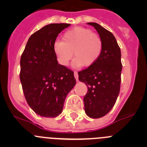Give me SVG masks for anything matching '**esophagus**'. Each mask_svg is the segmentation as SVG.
Wrapping results in <instances>:
<instances>
[{"instance_id": "obj_1", "label": "esophagus", "mask_w": 147, "mask_h": 147, "mask_svg": "<svg viewBox=\"0 0 147 147\" xmlns=\"http://www.w3.org/2000/svg\"><path fill=\"white\" fill-rule=\"evenodd\" d=\"M74 76H75L76 80L78 81V72H76V71H75V72H74Z\"/></svg>"}]
</instances>
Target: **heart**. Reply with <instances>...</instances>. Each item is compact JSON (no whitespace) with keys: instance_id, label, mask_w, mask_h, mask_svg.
I'll use <instances>...</instances> for the list:
<instances>
[{"instance_id":"b5f03b06","label":"heart","mask_w":147,"mask_h":147,"mask_svg":"<svg viewBox=\"0 0 147 147\" xmlns=\"http://www.w3.org/2000/svg\"><path fill=\"white\" fill-rule=\"evenodd\" d=\"M63 41L56 40L53 51L59 64L67 66L74 56L73 65L80 67H90L97 62L103 48L101 37L90 28L75 27L67 30L63 35Z\"/></svg>"}]
</instances>
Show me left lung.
<instances>
[{
  "instance_id": "8db88e82",
  "label": "left lung",
  "mask_w": 147,
  "mask_h": 147,
  "mask_svg": "<svg viewBox=\"0 0 147 147\" xmlns=\"http://www.w3.org/2000/svg\"><path fill=\"white\" fill-rule=\"evenodd\" d=\"M96 29L103 42L98 60L92 66L80 71L79 80L87 85L84 97L87 116L97 119L106 115L115 105L120 90L121 50L113 34L96 23H88Z\"/></svg>"
}]
</instances>
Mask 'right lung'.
Here are the masks:
<instances>
[{
	"mask_svg": "<svg viewBox=\"0 0 147 147\" xmlns=\"http://www.w3.org/2000/svg\"><path fill=\"white\" fill-rule=\"evenodd\" d=\"M70 26L52 23L34 32L20 58V80L28 105L38 115L55 117L63 112L68 93L76 84L74 72L58 64L53 44Z\"/></svg>",
	"mask_w": 147,
	"mask_h": 147,
	"instance_id": "1",
	"label": "right lung"
}]
</instances>
